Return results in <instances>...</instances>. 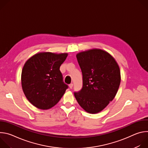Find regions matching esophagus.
<instances>
[{"label": "esophagus", "instance_id": "obj_1", "mask_svg": "<svg viewBox=\"0 0 148 148\" xmlns=\"http://www.w3.org/2000/svg\"><path fill=\"white\" fill-rule=\"evenodd\" d=\"M73 87V84H69V87H70V89H72Z\"/></svg>", "mask_w": 148, "mask_h": 148}]
</instances>
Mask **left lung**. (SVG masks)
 Here are the masks:
<instances>
[{
    "instance_id": "8db88e82",
    "label": "left lung",
    "mask_w": 148,
    "mask_h": 148,
    "mask_svg": "<svg viewBox=\"0 0 148 148\" xmlns=\"http://www.w3.org/2000/svg\"><path fill=\"white\" fill-rule=\"evenodd\" d=\"M82 74V88L74 92L80 106L90 114L103 110L115 98L121 73L114 58L104 50L94 49L76 55Z\"/></svg>"
}]
</instances>
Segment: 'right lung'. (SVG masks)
<instances>
[{
	"label": "right lung",
	"mask_w": 148,
	"mask_h": 148,
	"mask_svg": "<svg viewBox=\"0 0 148 148\" xmlns=\"http://www.w3.org/2000/svg\"><path fill=\"white\" fill-rule=\"evenodd\" d=\"M67 56L41 52L25 62L21 75L22 87L27 99L36 108L48 110L54 107L68 88L60 70Z\"/></svg>",
	"instance_id": "add662e5"
}]
</instances>
